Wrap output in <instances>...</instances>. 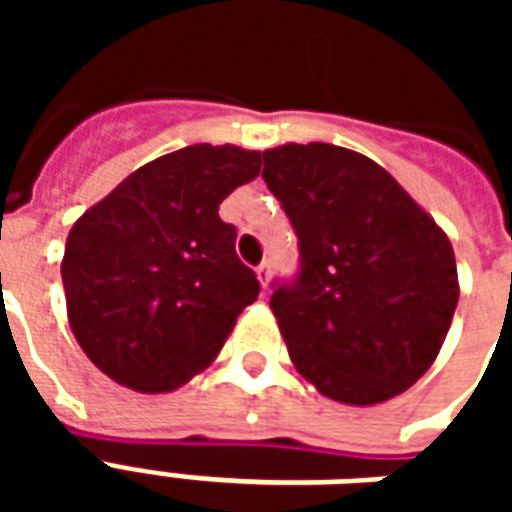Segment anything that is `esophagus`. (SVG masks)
<instances>
[{
    "instance_id": "esophagus-1",
    "label": "esophagus",
    "mask_w": 512,
    "mask_h": 512,
    "mask_svg": "<svg viewBox=\"0 0 512 512\" xmlns=\"http://www.w3.org/2000/svg\"><path fill=\"white\" fill-rule=\"evenodd\" d=\"M255 271H257V279H260V285H263V288H268V282H271V263H268V260H263V263H260Z\"/></svg>"
}]
</instances>
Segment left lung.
I'll use <instances>...</instances> for the list:
<instances>
[{"label":"left lung","instance_id":"obj_1","mask_svg":"<svg viewBox=\"0 0 512 512\" xmlns=\"http://www.w3.org/2000/svg\"><path fill=\"white\" fill-rule=\"evenodd\" d=\"M263 164L299 238V271L271 282L293 365L351 406L406 392L433 365L455 315L450 238L362 153L282 145Z\"/></svg>","mask_w":512,"mask_h":512}]
</instances>
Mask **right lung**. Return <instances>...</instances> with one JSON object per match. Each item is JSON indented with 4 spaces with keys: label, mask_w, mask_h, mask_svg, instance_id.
<instances>
[{
    "label": "right lung",
    "mask_w": 512,
    "mask_h": 512,
    "mask_svg": "<svg viewBox=\"0 0 512 512\" xmlns=\"http://www.w3.org/2000/svg\"><path fill=\"white\" fill-rule=\"evenodd\" d=\"M260 153L191 145L128 175L73 224L62 288L82 351L136 392H169L219 354L260 293L219 205Z\"/></svg>",
    "instance_id": "obj_1"
}]
</instances>
